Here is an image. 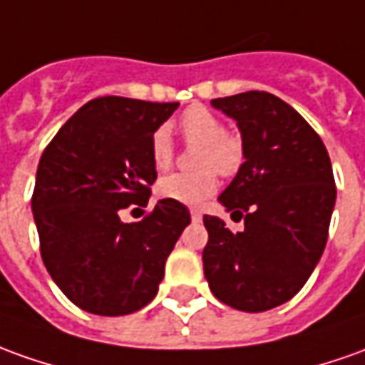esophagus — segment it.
<instances>
[{
	"label": "esophagus",
	"mask_w": 365,
	"mask_h": 365,
	"mask_svg": "<svg viewBox=\"0 0 365 365\" xmlns=\"http://www.w3.org/2000/svg\"><path fill=\"white\" fill-rule=\"evenodd\" d=\"M190 216H192V220H200V218H202V212L197 210V208H192V210H190Z\"/></svg>",
	"instance_id": "esophagus-1"
}]
</instances>
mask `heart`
Here are the masks:
<instances>
[{"instance_id": "heart-1", "label": "heart", "mask_w": 365, "mask_h": 365, "mask_svg": "<svg viewBox=\"0 0 365 365\" xmlns=\"http://www.w3.org/2000/svg\"><path fill=\"white\" fill-rule=\"evenodd\" d=\"M178 127L187 143L198 145L197 165L202 167L197 173H175L167 175L157 182V195L170 202L197 207L202 200L212 197L218 188L216 173L230 177L242 165L245 149L242 140L232 133H226L225 123L212 110L202 105L188 107ZM173 143L167 129H157L150 137V160L158 173L167 170L173 163Z\"/></svg>"}]
</instances>
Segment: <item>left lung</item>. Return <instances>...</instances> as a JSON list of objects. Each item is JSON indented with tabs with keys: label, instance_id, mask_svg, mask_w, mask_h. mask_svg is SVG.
Here are the masks:
<instances>
[{
	"label": "left lung",
	"instance_id": "1",
	"mask_svg": "<svg viewBox=\"0 0 365 365\" xmlns=\"http://www.w3.org/2000/svg\"><path fill=\"white\" fill-rule=\"evenodd\" d=\"M210 105L235 119L242 137L245 163L218 202L232 220L245 218V228L230 232L222 218L205 215V278L226 306L264 312L294 298L320 262L336 205L330 157L276 95L238 93Z\"/></svg>",
	"mask_w": 365,
	"mask_h": 365
}]
</instances>
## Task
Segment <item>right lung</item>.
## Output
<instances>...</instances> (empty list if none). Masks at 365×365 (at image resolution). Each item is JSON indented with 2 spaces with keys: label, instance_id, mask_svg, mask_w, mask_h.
Returning <instances> with one entry per match:
<instances>
[{
  "label": "right lung",
  "instance_id": "obj_1",
  "mask_svg": "<svg viewBox=\"0 0 365 365\" xmlns=\"http://www.w3.org/2000/svg\"><path fill=\"white\" fill-rule=\"evenodd\" d=\"M177 109L178 103L93 99L41 155L31 198L41 258L85 312L125 316L147 306L190 225L188 208L165 198L139 222L119 215L130 205L147 207L157 180L150 137Z\"/></svg>",
  "mask_w": 365,
  "mask_h": 365
}]
</instances>
